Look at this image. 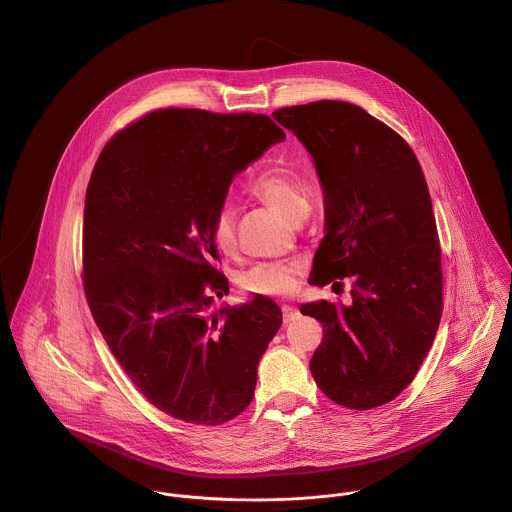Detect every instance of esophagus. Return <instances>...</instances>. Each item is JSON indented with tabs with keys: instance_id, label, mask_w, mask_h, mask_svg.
<instances>
[{
	"instance_id": "34e87169",
	"label": "esophagus",
	"mask_w": 512,
	"mask_h": 512,
	"mask_svg": "<svg viewBox=\"0 0 512 512\" xmlns=\"http://www.w3.org/2000/svg\"><path fill=\"white\" fill-rule=\"evenodd\" d=\"M300 316V312H298V308H294V306H283V322L284 324H290V322H294L296 318Z\"/></svg>"
}]
</instances>
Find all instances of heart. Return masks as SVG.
<instances>
[{
    "label": "heart",
    "instance_id": "heart-1",
    "mask_svg": "<svg viewBox=\"0 0 512 512\" xmlns=\"http://www.w3.org/2000/svg\"><path fill=\"white\" fill-rule=\"evenodd\" d=\"M253 192L275 206L290 222L310 210L312 202V186L306 178L288 169H269L261 172L253 184ZM214 241L220 249L229 251L235 243V210L224 204L214 220ZM302 273V261H279V263H261L249 269L241 286L253 294L281 296L290 294L298 286V277Z\"/></svg>",
    "mask_w": 512,
    "mask_h": 512
}]
</instances>
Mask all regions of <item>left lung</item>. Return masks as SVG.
I'll return each instance as SVG.
<instances>
[{"label": "left lung", "instance_id": "obj_1", "mask_svg": "<svg viewBox=\"0 0 512 512\" xmlns=\"http://www.w3.org/2000/svg\"><path fill=\"white\" fill-rule=\"evenodd\" d=\"M273 117L306 147L324 192L326 235L310 284L353 283L347 306H300L324 326L310 371L341 406H381L412 383L442 318V251L424 172L408 143L359 106L322 100Z\"/></svg>", "mask_w": 512, "mask_h": 512}]
</instances>
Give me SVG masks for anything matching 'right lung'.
Here are the masks:
<instances>
[{"label":"right lung","instance_id":"add662e5","mask_svg":"<svg viewBox=\"0 0 512 512\" xmlns=\"http://www.w3.org/2000/svg\"><path fill=\"white\" fill-rule=\"evenodd\" d=\"M284 131L263 114L157 110L104 147L84 202V292L115 359L172 418L218 426L255 393L257 365L283 324L263 294H229L214 220L235 174Z\"/></svg>","mask_w":512,"mask_h":512}]
</instances>
